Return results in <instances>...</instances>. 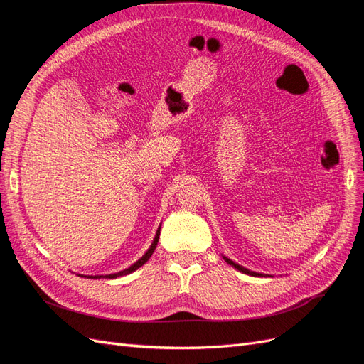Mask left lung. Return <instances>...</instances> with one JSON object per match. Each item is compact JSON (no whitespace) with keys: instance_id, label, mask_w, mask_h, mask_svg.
<instances>
[{"instance_id":"8db88e82","label":"left lung","mask_w":364,"mask_h":364,"mask_svg":"<svg viewBox=\"0 0 364 364\" xmlns=\"http://www.w3.org/2000/svg\"><path fill=\"white\" fill-rule=\"evenodd\" d=\"M223 259L229 264V266H232V267H235L237 270H240V272H243V273H246V274H250V277H264L262 273H257V272H252V270H249V269H245L243 266H240V264H237V262H234L232 259H229V258H226V257H223ZM267 277V274H266Z\"/></svg>"}]
</instances>
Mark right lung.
I'll return each mask as SVG.
<instances>
[{"instance_id": "right-lung-1", "label": "right lung", "mask_w": 364, "mask_h": 364, "mask_svg": "<svg viewBox=\"0 0 364 364\" xmlns=\"http://www.w3.org/2000/svg\"><path fill=\"white\" fill-rule=\"evenodd\" d=\"M159 234H161V225H159V228H158V230H156V235H155V238H153V243L150 245V247L147 249V252H146L144 255H142L136 262L132 264L130 267H127V269H124V270H119V272H117V273H111V274H95V277H94V274H79V277H82V278H91V279H100V278L114 279V278L124 277V274H129V273H132V272H135V270H136V269H139L141 266H144V264L150 259L151 253L155 252V249H156V246H158Z\"/></svg>"}]
</instances>
